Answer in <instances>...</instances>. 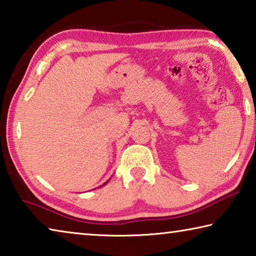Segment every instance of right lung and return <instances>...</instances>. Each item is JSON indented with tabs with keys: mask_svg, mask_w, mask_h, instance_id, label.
<instances>
[{
	"mask_svg": "<svg viewBox=\"0 0 256 256\" xmlns=\"http://www.w3.org/2000/svg\"><path fill=\"white\" fill-rule=\"evenodd\" d=\"M105 184H106V183H105ZM105 184H104V185H105Z\"/></svg>",
	"mask_w": 256,
	"mask_h": 256,
	"instance_id": "add662e5",
	"label": "right lung"
}]
</instances>
